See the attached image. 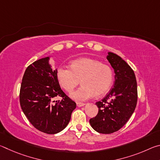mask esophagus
<instances>
[{
	"label": "esophagus",
	"mask_w": 160,
	"mask_h": 160,
	"mask_svg": "<svg viewBox=\"0 0 160 160\" xmlns=\"http://www.w3.org/2000/svg\"><path fill=\"white\" fill-rule=\"evenodd\" d=\"M85 104H84V103H81V102H78L77 103V107H83L85 106Z\"/></svg>",
	"instance_id": "1"
}]
</instances>
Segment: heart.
Masks as SVG:
<instances>
[{
  "label": "heart",
  "instance_id": "1",
  "mask_svg": "<svg viewBox=\"0 0 160 160\" xmlns=\"http://www.w3.org/2000/svg\"><path fill=\"white\" fill-rule=\"evenodd\" d=\"M71 69L61 66L57 70L61 86L71 92L80 82L82 87L70 94L76 102H84L94 96L101 97L110 90L113 83V71L109 66L90 58H80L70 63Z\"/></svg>",
  "mask_w": 160,
  "mask_h": 160
}]
</instances>
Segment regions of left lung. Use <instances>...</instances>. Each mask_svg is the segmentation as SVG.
<instances>
[{"label": "left lung", "mask_w": 160, "mask_h": 160, "mask_svg": "<svg viewBox=\"0 0 160 160\" xmlns=\"http://www.w3.org/2000/svg\"><path fill=\"white\" fill-rule=\"evenodd\" d=\"M107 59L114 70L113 88L96 105L99 112L90 120L94 131L110 134L125 125L133 113L137 104V82L133 70L120 56L108 52Z\"/></svg>", "instance_id": "obj_1"}]
</instances>
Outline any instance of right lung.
Returning <instances> with one entry per match:
<instances>
[{
  "mask_svg": "<svg viewBox=\"0 0 160 160\" xmlns=\"http://www.w3.org/2000/svg\"><path fill=\"white\" fill-rule=\"evenodd\" d=\"M50 57L40 58L27 68L20 102L22 112L34 127L45 133L56 134L69 123L76 104L61 89L57 69L52 68ZM56 96L63 99L55 102Z\"/></svg>",
  "mask_w": 160,
  "mask_h": 160,
  "instance_id": "right-lung-1",
  "label": "right lung"
}]
</instances>
